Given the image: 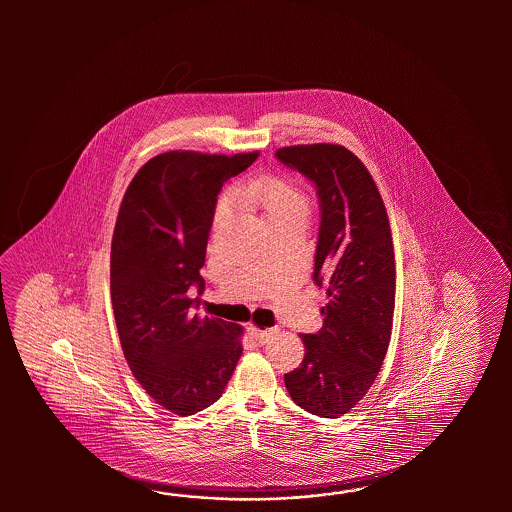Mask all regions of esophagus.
I'll return each mask as SVG.
<instances>
[{
	"label": "esophagus",
	"instance_id": "1",
	"mask_svg": "<svg viewBox=\"0 0 512 512\" xmlns=\"http://www.w3.org/2000/svg\"><path fill=\"white\" fill-rule=\"evenodd\" d=\"M276 333V329H260V327L249 326V335H251L254 340H258L260 344H265V342H269V338L272 337Z\"/></svg>",
	"mask_w": 512,
	"mask_h": 512
}]
</instances>
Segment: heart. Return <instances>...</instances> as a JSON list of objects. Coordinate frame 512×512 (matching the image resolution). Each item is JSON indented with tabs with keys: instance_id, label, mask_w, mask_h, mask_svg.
Here are the masks:
<instances>
[{
	"instance_id": "heart-1",
	"label": "heart",
	"mask_w": 512,
	"mask_h": 512,
	"mask_svg": "<svg viewBox=\"0 0 512 512\" xmlns=\"http://www.w3.org/2000/svg\"><path fill=\"white\" fill-rule=\"evenodd\" d=\"M238 194L247 205L260 210L261 216L267 221L271 230L294 221L307 223L309 218V210H311L309 197L300 186L294 185L291 179L258 177L243 183ZM232 199L234 197L230 194L219 199L216 207V221L232 207Z\"/></svg>"
}]
</instances>
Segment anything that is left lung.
<instances>
[{"label": "left lung", "mask_w": 512, "mask_h": 512, "mask_svg": "<svg viewBox=\"0 0 512 512\" xmlns=\"http://www.w3.org/2000/svg\"><path fill=\"white\" fill-rule=\"evenodd\" d=\"M320 197L315 282L327 294L324 327L300 335L305 357L285 388L309 414L337 419L359 403L381 371L392 337L395 256L379 188L359 157L340 144L276 150Z\"/></svg>", "instance_id": "8db88e82"}]
</instances>
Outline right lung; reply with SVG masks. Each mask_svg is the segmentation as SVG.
Instances as JSON below:
<instances>
[{
  "mask_svg": "<svg viewBox=\"0 0 512 512\" xmlns=\"http://www.w3.org/2000/svg\"><path fill=\"white\" fill-rule=\"evenodd\" d=\"M260 152L155 155L131 179L111 240L109 285L133 377L175 415L216 403L243 353L240 324L194 313L219 190Z\"/></svg>",
  "mask_w": 512,
  "mask_h": 512,
  "instance_id": "add662e5",
  "label": "right lung"
}]
</instances>
